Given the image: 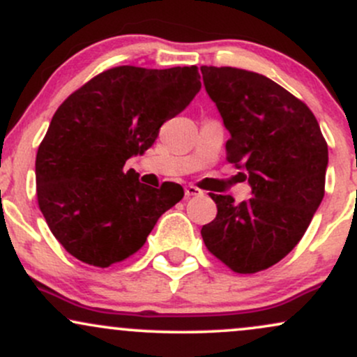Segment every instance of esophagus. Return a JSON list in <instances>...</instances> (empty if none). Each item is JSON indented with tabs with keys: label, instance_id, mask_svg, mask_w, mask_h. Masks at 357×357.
<instances>
[{
	"label": "esophagus",
	"instance_id": "1",
	"mask_svg": "<svg viewBox=\"0 0 357 357\" xmlns=\"http://www.w3.org/2000/svg\"><path fill=\"white\" fill-rule=\"evenodd\" d=\"M186 196H199V195H203V191L199 190L198 186H195V184H190V186H186Z\"/></svg>",
	"mask_w": 357,
	"mask_h": 357
}]
</instances>
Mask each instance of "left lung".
Wrapping results in <instances>:
<instances>
[{
    "label": "left lung",
    "mask_w": 357,
    "mask_h": 357,
    "mask_svg": "<svg viewBox=\"0 0 357 357\" xmlns=\"http://www.w3.org/2000/svg\"><path fill=\"white\" fill-rule=\"evenodd\" d=\"M202 73L230 130L227 161L247 171L253 195L235 203L211 192L218 213L203 241L233 272H261L292 252L321 204L327 142L312 110L267 77L206 65Z\"/></svg>",
    "instance_id": "left-lung-1"
}]
</instances>
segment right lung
<instances>
[{"label":"right lung","instance_id":"obj_1","mask_svg":"<svg viewBox=\"0 0 357 357\" xmlns=\"http://www.w3.org/2000/svg\"><path fill=\"white\" fill-rule=\"evenodd\" d=\"M199 89L196 65H122L90 79L56 109L36 153V198L53 236L77 260L100 268L126 260L181 202L179 184L146 186L124 166L154 144L161 126Z\"/></svg>","mask_w":357,"mask_h":357}]
</instances>
